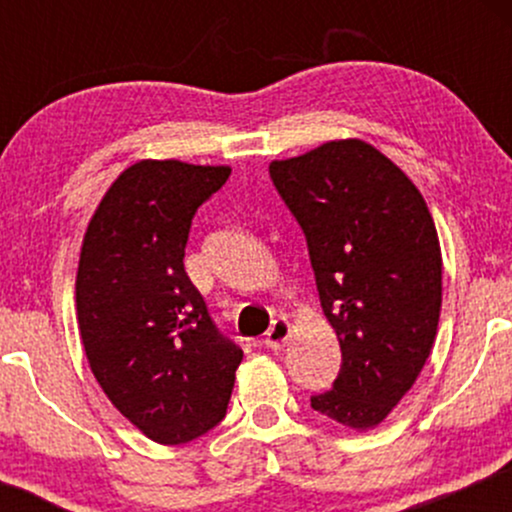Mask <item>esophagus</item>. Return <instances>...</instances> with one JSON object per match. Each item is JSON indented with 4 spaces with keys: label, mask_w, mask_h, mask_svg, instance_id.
<instances>
[{
    "label": "esophagus",
    "mask_w": 512,
    "mask_h": 512,
    "mask_svg": "<svg viewBox=\"0 0 512 512\" xmlns=\"http://www.w3.org/2000/svg\"><path fill=\"white\" fill-rule=\"evenodd\" d=\"M289 337H291V320L289 317H276L272 327H269L267 337H264V344H267L269 349L279 351Z\"/></svg>",
    "instance_id": "obj_1"
}]
</instances>
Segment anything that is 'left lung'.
Here are the masks:
<instances>
[{
    "instance_id": "1",
    "label": "left lung",
    "mask_w": 512,
    "mask_h": 512,
    "mask_svg": "<svg viewBox=\"0 0 512 512\" xmlns=\"http://www.w3.org/2000/svg\"><path fill=\"white\" fill-rule=\"evenodd\" d=\"M308 240L322 313L342 370L310 399L351 431H370L416 383L443 303L436 223L419 187L363 139H334L269 163Z\"/></svg>"
}]
</instances>
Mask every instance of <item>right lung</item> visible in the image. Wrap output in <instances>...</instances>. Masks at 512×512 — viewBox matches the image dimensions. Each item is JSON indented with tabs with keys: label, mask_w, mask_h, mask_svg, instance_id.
I'll return each mask as SVG.
<instances>
[{
	"label": "right lung",
	"mask_w": 512,
	"mask_h": 512,
	"mask_svg": "<svg viewBox=\"0 0 512 512\" xmlns=\"http://www.w3.org/2000/svg\"><path fill=\"white\" fill-rule=\"evenodd\" d=\"M231 166L142 158L93 211L76 272V320L88 366L113 407L161 445L223 419L243 351L216 332L185 272L199 204Z\"/></svg>",
	"instance_id": "obj_1"
}]
</instances>
